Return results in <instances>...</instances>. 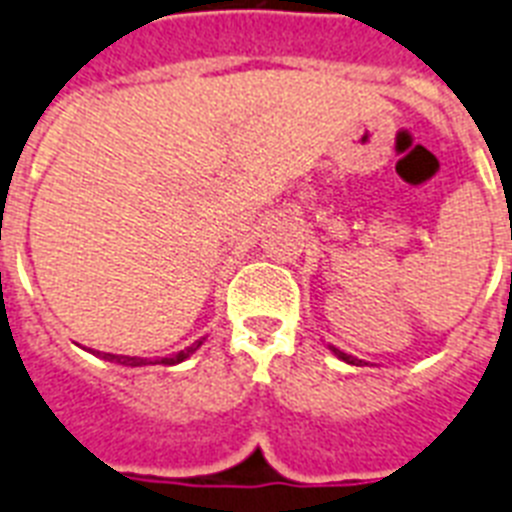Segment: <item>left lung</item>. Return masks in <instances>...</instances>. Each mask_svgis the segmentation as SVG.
Here are the masks:
<instances>
[{
    "label": "left lung",
    "mask_w": 512,
    "mask_h": 512,
    "mask_svg": "<svg viewBox=\"0 0 512 512\" xmlns=\"http://www.w3.org/2000/svg\"><path fill=\"white\" fill-rule=\"evenodd\" d=\"M327 349L333 351L335 357L341 359V362H346V365H362V359H357V357H351V354H346V351H341V349H335V346H330V343H327Z\"/></svg>",
    "instance_id": "1"
}]
</instances>
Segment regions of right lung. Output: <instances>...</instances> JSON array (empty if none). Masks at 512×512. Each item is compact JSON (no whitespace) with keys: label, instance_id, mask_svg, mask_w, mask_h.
Returning <instances> with one entry per match:
<instances>
[{"label":"right lung","instance_id":"obj_1","mask_svg":"<svg viewBox=\"0 0 512 512\" xmlns=\"http://www.w3.org/2000/svg\"><path fill=\"white\" fill-rule=\"evenodd\" d=\"M203 341L206 338H200V341H195L192 346H187V349L177 351V354H169V357H161L155 359L158 365H179V362H185V359H190L195 351L203 346ZM100 359H108V362H118V365H126V367H142V365H155V362H150V359H142V357H124V354H105V351H94Z\"/></svg>","mask_w":512,"mask_h":512}]
</instances>
